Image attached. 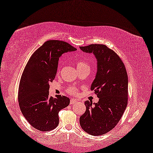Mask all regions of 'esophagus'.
Here are the masks:
<instances>
[{"label":"esophagus","instance_id":"esophagus-1","mask_svg":"<svg viewBox=\"0 0 153 153\" xmlns=\"http://www.w3.org/2000/svg\"><path fill=\"white\" fill-rule=\"evenodd\" d=\"M77 102H78V101H77V100H75V99H71L70 100V104H71V105H72V104H76V103H77Z\"/></svg>","mask_w":153,"mask_h":153}]
</instances>
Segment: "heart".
Instances as JSON below:
<instances>
[{"label": "heart", "instance_id": "heart-1", "mask_svg": "<svg viewBox=\"0 0 153 153\" xmlns=\"http://www.w3.org/2000/svg\"><path fill=\"white\" fill-rule=\"evenodd\" d=\"M76 66L79 72L83 70V69H90V65L88 64V62L84 59H79L77 60L76 62ZM67 91H68V93L69 94H71V95H76V94L78 93V88L76 87H70L68 88Z\"/></svg>", "mask_w": 153, "mask_h": 153}]
</instances>
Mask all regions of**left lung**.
Here are the masks:
<instances>
[{
  "label": "left lung",
  "instance_id": "obj_1",
  "mask_svg": "<svg viewBox=\"0 0 153 153\" xmlns=\"http://www.w3.org/2000/svg\"><path fill=\"white\" fill-rule=\"evenodd\" d=\"M93 53L97 60V72L91 89L99 97L93 104L85 102L86 111L80 117L81 128L89 134H105L114 129L122 118L128 102V78L125 65L114 51L104 45L80 47Z\"/></svg>",
  "mask_w": 153,
  "mask_h": 153
}]
</instances>
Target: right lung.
<instances>
[{
	"label": "right lung",
	"instance_id": "right-lung-1",
	"mask_svg": "<svg viewBox=\"0 0 153 153\" xmlns=\"http://www.w3.org/2000/svg\"><path fill=\"white\" fill-rule=\"evenodd\" d=\"M76 49L64 41H46L25 67L19 86V104L27 121L39 131L55 129L59 123L58 112L70 104L65 96L50 97L49 83L55 79L60 56Z\"/></svg>",
	"mask_w": 153,
	"mask_h": 153
}]
</instances>
